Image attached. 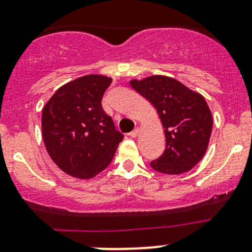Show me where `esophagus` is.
<instances>
[{"mask_svg": "<svg viewBox=\"0 0 252 252\" xmlns=\"http://www.w3.org/2000/svg\"><path fill=\"white\" fill-rule=\"evenodd\" d=\"M138 132H140V130H138V128H135V130L133 131H131L130 133H128V136H130V137H137V135H138Z\"/></svg>", "mask_w": 252, "mask_h": 252, "instance_id": "obj_1", "label": "esophagus"}]
</instances>
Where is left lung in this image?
<instances>
[{"label":"left lung","mask_w":252,"mask_h":252,"mask_svg":"<svg viewBox=\"0 0 252 252\" xmlns=\"http://www.w3.org/2000/svg\"><path fill=\"white\" fill-rule=\"evenodd\" d=\"M130 85L157 110L166 135V150L151 162L155 171L182 174L203 158L209 145L213 117L204 97L173 78L153 75Z\"/></svg>","instance_id":"left-lung-1"}]
</instances>
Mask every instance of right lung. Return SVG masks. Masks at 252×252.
I'll use <instances>...</instances> for the list:
<instances>
[{
  "mask_svg": "<svg viewBox=\"0 0 252 252\" xmlns=\"http://www.w3.org/2000/svg\"><path fill=\"white\" fill-rule=\"evenodd\" d=\"M111 81L97 74L81 76L61 86L43 107L45 148L69 176L94 178L111 163L124 138L101 105Z\"/></svg>",
  "mask_w": 252,
  "mask_h": 252,
  "instance_id": "right-lung-1",
  "label": "right lung"
}]
</instances>
